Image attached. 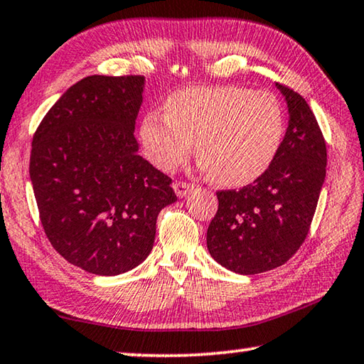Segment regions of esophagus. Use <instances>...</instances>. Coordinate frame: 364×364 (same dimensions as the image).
<instances>
[{
  "mask_svg": "<svg viewBox=\"0 0 364 364\" xmlns=\"http://www.w3.org/2000/svg\"><path fill=\"white\" fill-rule=\"evenodd\" d=\"M191 189H193V186H191L189 183H184V181H176V183H173V191H175V194L178 196V197H183L184 196H188L189 193H191Z\"/></svg>",
  "mask_w": 364,
  "mask_h": 364,
  "instance_id": "esophagus-1",
  "label": "esophagus"
}]
</instances>
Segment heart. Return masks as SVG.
<instances>
[{"instance_id":"obj_1","label":"heart","mask_w":364,"mask_h":364,"mask_svg":"<svg viewBox=\"0 0 364 364\" xmlns=\"http://www.w3.org/2000/svg\"><path fill=\"white\" fill-rule=\"evenodd\" d=\"M284 136V109L269 91L242 86H191L147 112L139 127L146 157L171 171L193 152L212 180L244 186L260 178Z\"/></svg>"}]
</instances>
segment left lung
<instances>
[{"mask_svg": "<svg viewBox=\"0 0 364 364\" xmlns=\"http://www.w3.org/2000/svg\"><path fill=\"white\" fill-rule=\"evenodd\" d=\"M287 104V130L273 164L239 191H218L207 230L215 262L239 274L284 264L305 241L326 178V143L310 106L276 83Z\"/></svg>", "mask_w": 364, "mask_h": 364, "instance_id": "8db88e82", "label": "left lung"}]
</instances>
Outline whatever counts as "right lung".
Masks as SVG:
<instances>
[{"label":"right lung","instance_id":"1","mask_svg":"<svg viewBox=\"0 0 364 364\" xmlns=\"http://www.w3.org/2000/svg\"><path fill=\"white\" fill-rule=\"evenodd\" d=\"M146 78L91 75L49 109L32 143L30 180L45 232L88 273L117 276L143 263L171 180L138 154Z\"/></svg>","mask_w":364,"mask_h":364}]
</instances>
